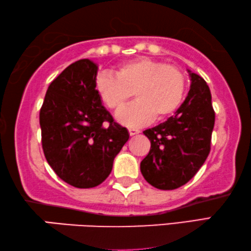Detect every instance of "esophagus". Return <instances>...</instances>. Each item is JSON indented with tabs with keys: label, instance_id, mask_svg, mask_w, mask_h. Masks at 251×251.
<instances>
[{
	"label": "esophagus",
	"instance_id": "34e87169",
	"mask_svg": "<svg viewBox=\"0 0 251 251\" xmlns=\"http://www.w3.org/2000/svg\"><path fill=\"white\" fill-rule=\"evenodd\" d=\"M129 133H130V135H135V134L140 133V131H139L138 129H134V128H129Z\"/></svg>",
	"mask_w": 251,
	"mask_h": 251
}]
</instances>
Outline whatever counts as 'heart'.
<instances>
[{
	"instance_id": "heart-1",
	"label": "heart",
	"mask_w": 251,
	"mask_h": 251,
	"mask_svg": "<svg viewBox=\"0 0 251 251\" xmlns=\"http://www.w3.org/2000/svg\"><path fill=\"white\" fill-rule=\"evenodd\" d=\"M114 75L97 77L96 89L106 108L119 112L130 98L135 100L117 118L128 126H139L154 120H164L181 105L186 92V77L172 64L140 56L119 64Z\"/></svg>"
}]
</instances>
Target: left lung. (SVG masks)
<instances>
[{
    "instance_id": "left-lung-1",
    "label": "left lung",
    "mask_w": 251,
    "mask_h": 251,
    "mask_svg": "<svg viewBox=\"0 0 251 251\" xmlns=\"http://www.w3.org/2000/svg\"><path fill=\"white\" fill-rule=\"evenodd\" d=\"M190 76V91L175 116L143 131L151 148L141 161V174L147 182L161 190L186 184L210 152L215 126L211 93L202 77L191 72Z\"/></svg>"
}]
</instances>
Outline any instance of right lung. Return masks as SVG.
<instances>
[{"label":"right lung","instance_id":"right-lung-1","mask_svg":"<svg viewBox=\"0 0 251 251\" xmlns=\"http://www.w3.org/2000/svg\"><path fill=\"white\" fill-rule=\"evenodd\" d=\"M97 71L88 59L70 64L49 85L40 110L45 159L60 179L80 189L108 178L129 139L126 128L102 105Z\"/></svg>","mask_w":251,"mask_h":251}]
</instances>
